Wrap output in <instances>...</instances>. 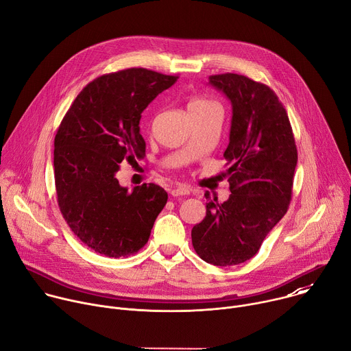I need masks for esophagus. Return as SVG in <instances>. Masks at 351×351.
Segmentation results:
<instances>
[{"label":"esophagus","instance_id":"esophagus-1","mask_svg":"<svg viewBox=\"0 0 351 351\" xmlns=\"http://www.w3.org/2000/svg\"><path fill=\"white\" fill-rule=\"evenodd\" d=\"M189 193H190V190H189L187 187H184V186H179V187H175V189L171 190V194H172L173 197H178V195H187Z\"/></svg>","mask_w":351,"mask_h":351}]
</instances>
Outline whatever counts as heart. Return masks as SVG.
Segmentation results:
<instances>
[{
	"instance_id": "b5f03b06",
	"label": "heart",
	"mask_w": 351,
	"mask_h": 351,
	"mask_svg": "<svg viewBox=\"0 0 351 351\" xmlns=\"http://www.w3.org/2000/svg\"><path fill=\"white\" fill-rule=\"evenodd\" d=\"M213 106H217V104L206 98H193L189 103V108H206V107H213Z\"/></svg>"
}]
</instances>
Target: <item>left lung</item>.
<instances>
[{"instance_id": "obj_1", "label": "left lung", "mask_w": 351, "mask_h": 351, "mask_svg": "<svg viewBox=\"0 0 351 351\" xmlns=\"http://www.w3.org/2000/svg\"><path fill=\"white\" fill-rule=\"evenodd\" d=\"M210 84L232 104L229 144L230 195L222 204L208 199L206 218L193 226L195 253L206 263L230 267L253 258L272 228L286 214L297 148L290 121L267 84L237 73L210 76Z\"/></svg>"}]
</instances>
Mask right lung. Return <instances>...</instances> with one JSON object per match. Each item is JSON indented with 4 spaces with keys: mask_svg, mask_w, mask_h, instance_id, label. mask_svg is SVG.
<instances>
[{
    "mask_svg": "<svg viewBox=\"0 0 351 351\" xmlns=\"http://www.w3.org/2000/svg\"><path fill=\"white\" fill-rule=\"evenodd\" d=\"M178 79L144 68L99 76L77 94L57 130L58 206L75 236L98 254L137 253L168 202V193L154 183L129 191L117 172L119 164L144 157L141 112Z\"/></svg>",
    "mask_w": 351,
    "mask_h": 351,
    "instance_id": "1",
    "label": "right lung"
}]
</instances>
